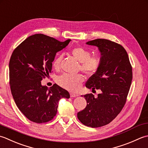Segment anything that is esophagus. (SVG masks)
<instances>
[{"mask_svg":"<svg viewBox=\"0 0 148 148\" xmlns=\"http://www.w3.org/2000/svg\"><path fill=\"white\" fill-rule=\"evenodd\" d=\"M78 96L77 95H75V94H74V93H70V97L71 98L76 97V96Z\"/></svg>","mask_w":148,"mask_h":148,"instance_id":"34e87169","label":"esophagus"}]
</instances>
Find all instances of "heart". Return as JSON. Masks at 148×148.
<instances>
[{
    "label": "heart",
    "instance_id": "1",
    "mask_svg": "<svg viewBox=\"0 0 148 148\" xmlns=\"http://www.w3.org/2000/svg\"><path fill=\"white\" fill-rule=\"evenodd\" d=\"M72 56L78 61L80 64V70L84 73L91 75L95 73L100 65V59L97 56H91L89 51L82 47H75L71 50ZM62 56H59L54 59L53 68L59 70L62 61ZM84 81L82 75L77 74L72 75L64 73L59 76L57 79V82L62 88L70 91H77L80 88Z\"/></svg>",
    "mask_w": 148,
    "mask_h": 148
}]
</instances>
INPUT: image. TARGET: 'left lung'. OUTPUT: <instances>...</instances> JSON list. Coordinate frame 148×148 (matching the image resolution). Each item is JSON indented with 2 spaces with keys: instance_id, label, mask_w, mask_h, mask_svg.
Wrapping results in <instances>:
<instances>
[{
  "instance_id": "obj_1",
  "label": "left lung",
  "mask_w": 148,
  "mask_h": 148,
  "mask_svg": "<svg viewBox=\"0 0 148 148\" xmlns=\"http://www.w3.org/2000/svg\"><path fill=\"white\" fill-rule=\"evenodd\" d=\"M86 44L97 47L101 57L98 70L87 81L86 87L101 92L97 97L92 93L84 96L87 106L77 113V117L83 125L98 128L110 123L123 109L131 86L132 67L121 45L105 39H96Z\"/></svg>"
}]
</instances>
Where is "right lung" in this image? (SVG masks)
<instances>
[{
  "label": "right lung",
  "mask_w": 148,
  "mask_h": 148,
  "mask_svg": "<svg viewBox=\"0 0 148 148\" xmlns=\"http://www.w3.org/2000/svg\"><path fill=\"white\" fill-rule=\"evenodd\" d=\"M70 41L61 42L37 34L28 37L12 53L9 64L11 94L19 110L32 122L50 121L56 115L60 99L70 98L66 90L56 84L50 88L43 86L41 80L52 72L56 53Z\"/></svg>",
  "instance_id": "1"
}]
</instances>
